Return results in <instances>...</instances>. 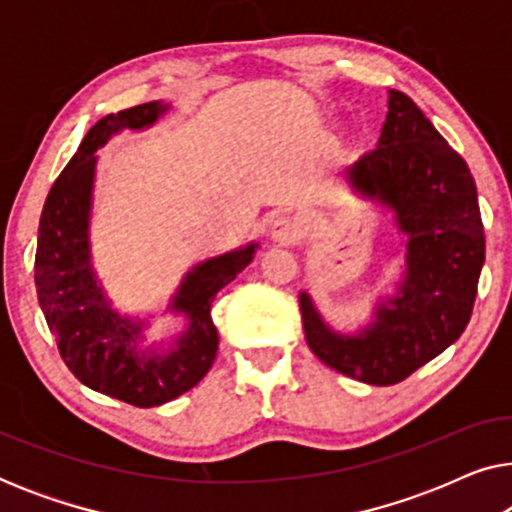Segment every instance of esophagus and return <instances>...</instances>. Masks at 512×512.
I'll return each mask as SVG.
<instances>
[{"label": "esophagus", "mask_w": 512, "mask_h": 512, "mask_svg": "<svg viewBox=\"0 0 512 512\" xmlns=\"http://www.w3.org/2000/svg\"><path fill=\"white\" fill-rule=\"evenodd\" d=\"M270 237L277 244H293L300 237L298 223L289 219V216H277L270 226Z\"/></svg>", "instance_id": "34e87169"}]
</instances>
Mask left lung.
Returning a JSON list of instances; mask_svg holds the SVG:
<instances>
[{
	"label": "left lung",
	"instance_id": "left-lung-1",
	"mask_svg": "<svg viewBox=\"0 0 512 512\" xmlns=\"http://www.w3.org/2000/svg\"><path fill=\"white\" fill-rule=\"evenodd\" d=\"M345 184L391 212L403 265L354 331L328 324L300 291L305 338L328 368L389 387L445 352L471 319L485 265L478 191L464 158L398 90H389L377 146L345 167Z\"/></svg>",
	"mask_w": 512,
	"mask_h": 512
}]
</instances>
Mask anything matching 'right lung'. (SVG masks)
Here are the masks:
<instances>
[{"label":"right lung","instance_id":"right-lung-1","mask_svg":"<svg viewBox=\"0 0 512 512\" xmlns=\"http://www.w3.org/2000/svg\"><path fill=\"white\" fill-rule=\"evenodd\" d=\"M170 109V102H146L102 118L88 130L48 193L34 261L39 305L62 361L88 389L137 408L172 401L207 375L219 349L212 321L216 293L254 261L261 247L247 242L195 263L160 312L130 314L111 300L95 270L90 244L95 153L123 130H149ZM156 313H172L180 324L163 341L148 338Z\"/></svg>","mask_w":512,"mask_h":512}]
</instances>
